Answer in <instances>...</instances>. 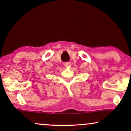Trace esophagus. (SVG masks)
Returning a JSON list of instances; mask_svg holds the SVG:
<instances>
[{"label":"esophagus","instance_id":"1","mask_svg":"<svg viewBox=\"0 0 131 131\" xmlns=\"http://www.w3.org/2000/svg\"><path fill=\"white\" fill-rule=\"evenodd\" d=\"M64 66L66 68H70L71 66V64L70 62H66L64 63Z\"/></svg>","mask_w":131,"mask_h":131}]
</instances>
